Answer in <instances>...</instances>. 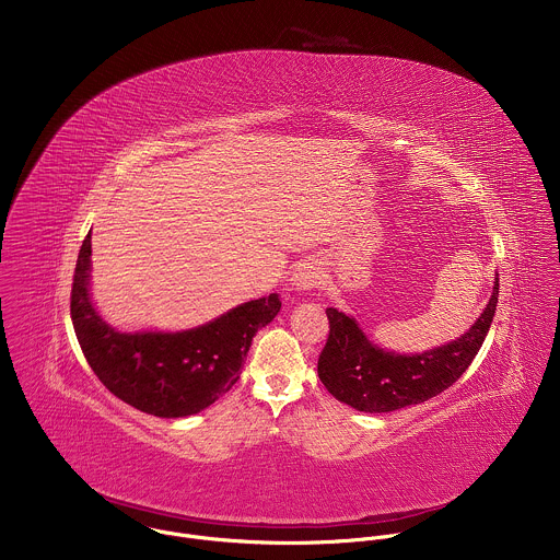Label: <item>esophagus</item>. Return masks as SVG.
<instances>
[{
	"mask_svg": "<svg viewBox=\"0 0 560 560\" xmlns=\"http://www.w3.org/2000/svg\"><path fill=\"white\" fill-rule=\"evenodd\" d=\"M320 280H323V271L315 260H304L295 267L293 284L298 289H315V287H319Z\"/></svg>",
	"mask_w": 560,
	"mask_h": 560,
	"instance_id": "1",
	"label": "esophagus"
}]
</instances>
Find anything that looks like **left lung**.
<instances>
[{
  "label": "left lung",
  "instance_id": "obj_1",
  "mask_svg": "<svg viewBox=\"0 0 560 560\" xmlns=\"http://www.w3.org/2000/svg\"><path fill=\"white\" fill-rule=\"evenodd\" d=\"M498 304V278L479 320L462 338L416 355L375 347L358 323L327 308L329 334L319 355V380L329 395L369 413L395 411L451 388L482 347Z\"/></svg>",
  "mask_w": 560,
  "mask_h": 560
}]
</instances>
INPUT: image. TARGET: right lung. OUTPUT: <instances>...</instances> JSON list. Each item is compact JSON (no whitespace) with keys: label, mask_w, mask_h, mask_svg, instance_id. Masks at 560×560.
<instances>
[{"label":"right lung","mask_w":560,"mask_h":560,"mask_svg":"<svg viewBox=\"0 0 560 560\" xmlns=\"http://www.w3.org/2000/svg\"><path fill=\"white\" fill-rule=\"evenodd\" d=\"M90 254L88 233L71 287V319L81 351L114 397L151 416H191L226 395L240 380L252 338L282 306L280 295L271 293L189 331L120 334L90 304Z\"/></svg>","instance_id":"right-lung-1"}]
</instances>
